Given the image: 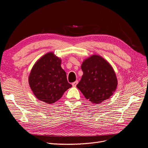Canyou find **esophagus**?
<instances>
[{"mask_svg": "<svg viewBox=\"0 0 148 148\" xmlns=\"http://www.w3.org/2000/svg\"><path fill=\"white\" fill-rule=\"evenodd\" d=\"M78 82H79V81H78V80H76L75 82H73V83H72V85H73V86H74V87H75V86H77V84H78Z\"/></svg>", "mask_w": 148, "mask_h": 148, "instance_id": "34e87169", "label": "esophagus"}]
</instances>
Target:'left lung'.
Returning a JSON list of instances; mask_svg holds the SVG:
<instances>
[{"label": "left lung", "mask_w": 148, "mask_h": 148, "mask_svg": "<svg viewBox=\"0 0 148 148\" xmlns=\"http://www.w3.org/2000/svg\"><path fill=\"white\" fill-rule=\"evenodd\" d=\"M81 68L83 74L77 88L84 97L96 104L109 99L118 86L111 65L101 56L94 54L83 62Z\"/></svg>", "instance_id": "8db88e82"}]
</instances>
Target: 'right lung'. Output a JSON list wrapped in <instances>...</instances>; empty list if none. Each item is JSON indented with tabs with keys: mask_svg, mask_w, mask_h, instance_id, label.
<instances>
[{
	"mask_svg": "<svg viewBox=\"0 0 148 148\" xmlns=\"http://www.w3.org/2000/svg\"><path fill=\"white\" fill-rule=\"evenodd\" d=\"M60 65L61 59L49 52L33 66L29 76V84L39 100L49 104L54 103L72 86Z\"/></svg>",
	"mask_w": 148,
	"mask_h": 148,
	"instance_id": "add662e5",
	"label": "right lung"
}]
</instances>
